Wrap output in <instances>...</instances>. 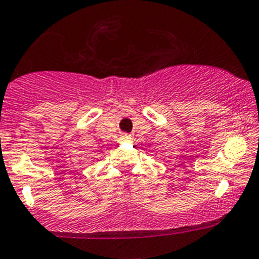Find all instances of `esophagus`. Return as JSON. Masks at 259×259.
Segmentation results:
<instances>
[{
	"mask_svg": "<svg viewBox=\"0 0 259 259\" xmlns=\"http://www.w3.org/2000/svg\"><path fill=\"white\" fill-rule=\"evenodd\" d=\"M130 139V135L129 134H122L121 135V140H129Z\"/></svg>",
	"mask_w": 259,
	"mask_h": 259,
	"instance_id": "34e87169",
	"label": "esophagus"
}]
</instances>
